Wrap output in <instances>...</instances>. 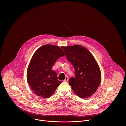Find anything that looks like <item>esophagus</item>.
Listing matches in <instances>:
<instances>
[{
  "label": "esophagus",
  "mask_w": 126,
  "mask_h": 126,
  "mask_svg": "<svg viewBox=\"0 0 126 126\" xmlns=\"http://www.w3.org/2000/svg\"><path fill=\"white\" fill-rule=\"evenodd\" d=\"M68 77L67 76H66V77H65V79L64 80V81L67 82V81H68Z\"/></svg>",
  "instance_id": "obj_1"
}]
</instances>
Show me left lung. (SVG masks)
I'll use <instances>...</instances> for the list:
<instances>
[{"label": "left lung", "mask_w": 126, "mask_h": 126, "mask_svg": "<svg viewBox=\"0 0 126 126\" xmlns=\"http://www.w3.org/2000/svg\"><path fill=\"white\" fill-rule=\"evenodd\" d=\"M62 48L75 69L76 78L70 79L69 85L79 97H90L96 92L101 79L96 60L88 49L80 45L62 47Z\"/></svg>", "instance_id": "8db88e82"}]
</instances>
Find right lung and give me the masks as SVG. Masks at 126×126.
I'll use <instances>...</instances> for the list:
<instances>
[{"label":"right lung","mask_w":126,"mask_h":126,"mask_svg":"<svg viewBox=\"0 0 126 126\" xmlns=\"http://www.w3.org/2000/svg\"><path fill=\"white\" fill-rule=\"evenodd\" d=\"M64 55L60 47L52 45L42 46L34 53L28 67L27 79L35 94L47 98L55 92L62 81L51 69L58 59Z\"/></svg>","instance_id":"right-lung-1"}]
</instances>
